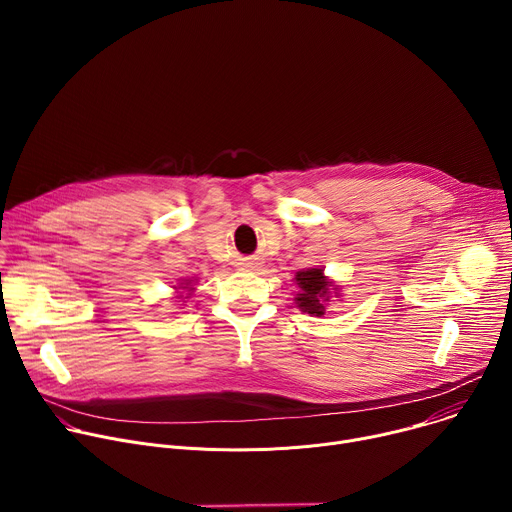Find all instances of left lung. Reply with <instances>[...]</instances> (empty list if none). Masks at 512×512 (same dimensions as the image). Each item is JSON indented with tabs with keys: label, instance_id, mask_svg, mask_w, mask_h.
<instances>
[{
	"label": "left lung",
	"instance_id": "8db88e82",
	"mask_svg": "<svg viewBox=\"0 0 512 512\" xmlns=\"http://www.w3.org/2000/svg\"><path fill=\"white\" fill-rule=\"evenodd\" d=\"M300 294L296 296V304L300 310L308 314L322 316L324 314V304L330 300V291L322 269H308V271H298L296 275Z\"/></svg>",
	"mask_w": 512,
	"mask_h": 512
}]
</instances>
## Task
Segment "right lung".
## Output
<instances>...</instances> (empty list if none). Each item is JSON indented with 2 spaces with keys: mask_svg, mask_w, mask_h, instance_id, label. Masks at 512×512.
<instances>
[{
  "mask_svg": "<svg viewBox=\"0 0 512 512\" xmlns=\"http://www.w3.org/2000/svg\"><path fill=\"white\" fill-rule=\"evenodd\" d=\"M186 285H188V283H186ZM186 289H188V287H186Z\"/></svg>",
  "mask_w": 512,
  "mask_h": 512,
  "instance_id": "add662e5",
  "label": "right lung"
}]
</instances>
